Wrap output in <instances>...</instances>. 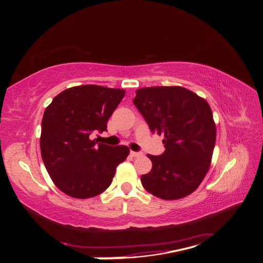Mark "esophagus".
Instances as JSON below:
<instances>
[{
    "mask_svg": "<svg viewBox=\"0 0 263 263\" xmlns=\"http://www.w3.org/2000/svg\"><path fill=\"white\" fill-rule=\"evenodd\" d=\"M130 154L132 155V157H135V158H138V157H141V155H142V153H140V152H135V151H131V152H130Z\"/></svg>",
    "mask_w": 263,
    "mask_h": 263,
    "instance_id": "1",
    "label": "esophagus"
}]
</instances>
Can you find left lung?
<instances>
[{
	"label": "left lung",
	"mask_w": 263,
	"mask_h": 263,
	"mask_svg": "<svg viewBox=\"0 0 263 263\" xmlns=\"http://www.w3.org/2000/svg\"><path fill=\"white\" fill-rule=\"evenodd\" d=\"M133 103L151 131L163 136L164 152L152 161L141 184L162 199H179L198 188L210 168L216 124L208 102L183 87H147L136 91Z\"/></svg>",
	"instance_id": "left-lung-1"
}]
</instances>
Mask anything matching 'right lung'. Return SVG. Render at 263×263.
<instances>
[{"label": "right lung", "instance_id": "1", "mask_svg": "<svg viewBox=\"0 0 263 263\" xmlns=\"http://www.w3.org/2000/svg\"><path fill=\"white\" fill-rule=\"evenodd\" d=\"M124 95L123 89L86 84L61 91L45 109L42 158L62 193L74 198H90L111 184L116 168L130 149L101 144L90 136L106 131V123Z\"/></svg>", "mask_w": 263, "mask_h": 263}]
</instances>
